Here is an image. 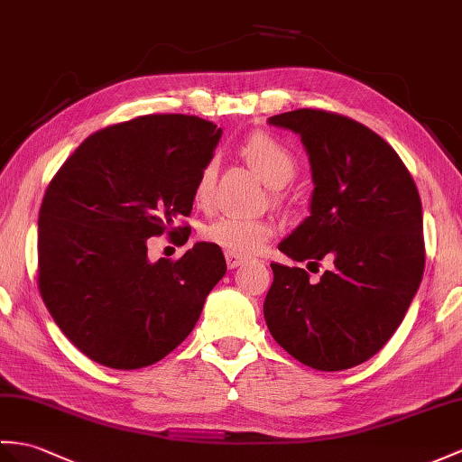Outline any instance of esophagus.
Returning <instances> with one entry per match:
<instances>
[{
    "label": "esophagus",
    "instance_id": "34e87169",
    "mask_svg": "<svg viewBox=\"0 0 462 462\" xmlns=\"http://www.w3.org/2000/svg\"><path fill=\"white\" fill-rule=\"evenodd\" d=\"M225 261H227L229 268H237V266H241L246 261V256L227 251V253H225Z\"/></svg>",
    "mask_w": 462,
    "mask_h": 462
}]
</instances>
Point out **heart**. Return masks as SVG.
Wrapping results in <instances>:
<instances>
[{
	"mask_svg": "<svg viewBox=\"0 0 462 462\" xmlns=\"http://www.w3.org/2000/svg\"><path fill=\"white\" fill-rule=\"evenodd\" d=\"M243 154L253 164L254 171L264 178L270 188L286 186L296 174V159L286 146L268 133H256L245 143ZM217 162L208 161L196 178L194 184V201L196 206L206 208L213 198L216 188ZM274 225L266 219H249L239 216H221L211 221L204 237L221 246V249L237 254H251L261 251L263 246L273 239Z\"/></svg>",
	"mask_w": 462,
	"mask_h": 462,
	"instance_id": "heart-1",
	"label": "heart"
}]
</instances>
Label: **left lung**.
I'll return each mask as SVG.
<instances>
[{
    "mask_svg": "<svg viewBox=\"0 0 462 462\" xmlns=\"http://www.w3.org/2000/svg\"><path fill=\"white\" fill-rule=\"evenodd\" d=\"M301 137L311 166L310 217L278 245L291 261H329L318 282L270 264L264 319L276 343L316 370L368 361L400 328L425 266L421 199L398 152L363 123L323 109L268 119Z\"/></svg>",
    "mask_w": 462,
    "mask_h": 462,
    "instance_id": "8db88e82",
    "label": "left lung"
}]
</instances>
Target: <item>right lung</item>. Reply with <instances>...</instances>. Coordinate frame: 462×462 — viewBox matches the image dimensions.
Instances as JSON below:
<instances>
[{"instance_id": "right-lung-1", "label": "right lung", "mask_w": 462, "mask_h": 462, "mask_svg": "<svg viewBox=\"0 0 462 462\" xmlns=\"http://www.w3.org/2000/svg\"><path fill=\"white\" fill-rule=\"evenodd\" d=\"M219 139L221 129L196 116H141L89 134L51 180L39 211V290L92 361L143 368L192 333L225 256L196 243L178 261L151 263L146 239L189 216Z\"/></svg>"}]
</instances>
